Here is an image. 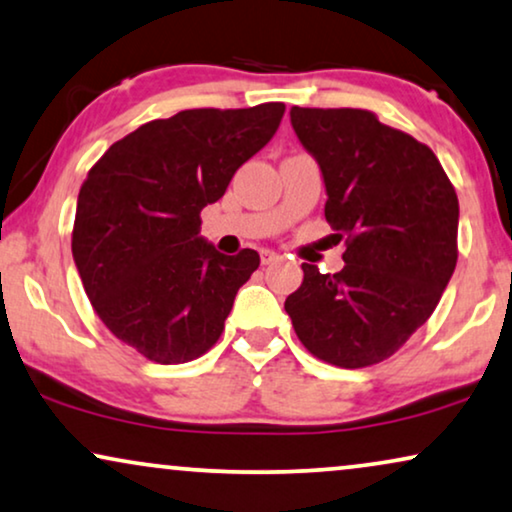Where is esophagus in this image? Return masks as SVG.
I'll return each mask as SVG.
<instances>
[{
    "label": "esophagus",
    "mask_w": 512,
    "mask_h": 512,
    "mask_svg": "<svg viewBox=\"0 0 512 512\" xmlns=\"http://www.w3.org/2000/svg\"><path fill=\"white\" fill-rule=\"evenodd\" d=\"M260 260H262V264H274V262L281 260V255H278V252H274V250H262Z\"/></svg>",
    "instance_id": "34e87169"
}]
</instances>
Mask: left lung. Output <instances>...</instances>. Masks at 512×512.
Segmentation results:
<instances>
[{"label": "left lung", "mask_w": 512, "mask_h": 512, "mask_svg": "<svg viewBox=\"0 0 512 512\" xmlns=\"http://www.w3.org/2000/svg\"><path fill=\"white\" fill-rule=\"evenodd\" d=\"M290 121L323 170L325 220L346 252L332 276L302 264L285 311L311 356L377 365L431 318L454 274L459 199L433 149L370 109L292 107Z\"/></svg>", "instance_id": "obj_1"}]
</instances>
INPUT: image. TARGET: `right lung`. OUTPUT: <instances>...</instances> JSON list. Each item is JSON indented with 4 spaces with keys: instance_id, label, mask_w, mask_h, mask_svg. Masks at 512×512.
Wrapping results in <instances>:
<instances>
[{
    "instance_id": "1",
    "label": "right lung",
    "mask_w": 512,
    "mask_h": 512,
    "mask_svg": "<svg viewBox=\"0 0 512 512\" xmlns=\"http://www.w3.org/2000/svg\"><path fill=\"white\" fill-rule=\"evenodd\" d=\"M283 102L185 109L114 142L79 189L72 255L107 330L147 360L180 365L213 349L234 297L260 267L199 236L201 210L274 138Z\"/></svg>"
}]
</instances>
